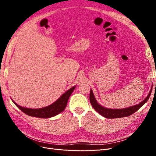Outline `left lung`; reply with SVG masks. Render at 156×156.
<instances>
[{
	"label": "left lung",
	"mask_w": 156,
	"mask_h": 156,
	"mask_svg": "<svg viewBox=\"0 0 156 156\" xmlns=\"http://www.w3.org/2000/svg\"><path fill=\"white\" fill-rule=\"evenodd\" d=\"M151 92H152V90H150V93L147 97L143 101L139 103L138 105H135L125 108H108L100 105L97 102L92 90H90V101L91 105L94 109L101 116L107 118V119H117V118L130 116L136 111H138L148 101L150 96Z\"/></svg>",
	"instance_id": "1"
}]
</instances>
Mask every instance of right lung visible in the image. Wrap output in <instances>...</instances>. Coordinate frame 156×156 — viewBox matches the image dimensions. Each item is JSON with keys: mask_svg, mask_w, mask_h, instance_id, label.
Wrapping results in <instances>:
<instances>
[{"mask_svg": "<svg viewBox=\"0 0 156 156\" xmlns=\"http://www.w3.org/2000/svg\"><path fill=\"white\" fill-rule=\"evenodd\" d=\"M75 88V86L72 87L67 92L64 93L53 103H52L51 105L49 106L43 108H30L27 107H23L17 105L13 100H12V101L21 111H22L27 115L37 118H41V119H48V118H51L58 115L59 113L62 112L65 109L67 105L68 99L74 90Z\"/></svg>", "mask_w": 156, "mask_h": 156, "instance_id": "1", "label": "right lung"}]
</instances>
